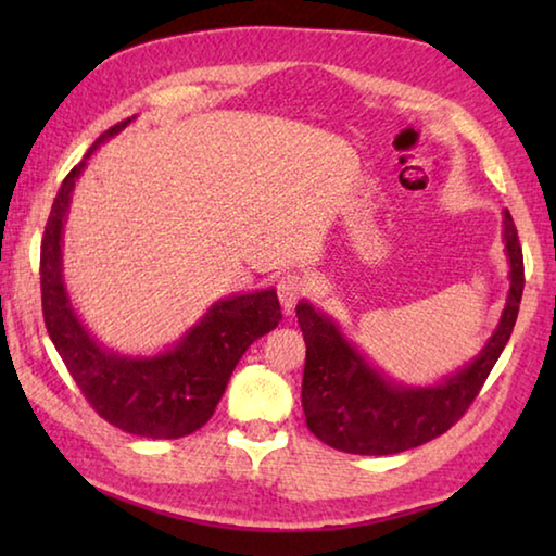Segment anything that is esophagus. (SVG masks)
Returning a JSON list of instances; mask_svg holds the SVG:
<instances>
[{"label": "esophagus", "mask_w": 556, "mask_h": 556, "mask_svg": "<svg viewBox=\"0 0 556 556\" xmlns=\"http://www.w3.org/2000/svg\"><path fill=\"white\" fill-rule=\"evenodd\" d=\"M308 291H312V281H308L306 275H299V271H289V275L281 277L277 285V294L287 314L294 312V306L308 294Z\"/></svg>", "instance_id": "obj_1"}]
</instances>
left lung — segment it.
<instances>
[{
	"label": "left lung",
	"instance_id": "1",
	"mask_svg": "<svg viewBox=\"0 0 556 556\" xmlns=\"http://www.w3.org/2000/svg\"><path fill=\"white\" fill-rule=\"evenodd\" d=\"M503 240L510 262V291L501 324L466 368L429 388H407L388 380L345 341L331 318L316 312L308 301H299L296 318L306 341L301 407L314 437L345 454L388 456L427 444L464 417L510 341L520 312L522 248L507 211Z\"/></svg>",
	"mask_w": 556,
	"mask_h": 556
}]
</instances>
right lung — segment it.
<instances>
[{
	"instance_id": "right-lung-1",
	"label": "right lung",
	"mask_w": 556,
	"mask_h": 556,
	"mask_svg": "<svg viewBox=\"0 0 556 556\" xmlns=\"http://www.w3.org/2000/svg\"><path fill=\"white\" fill-rule=\"evenodd\" d=\"M135 117L110 127L63 178L41 240V306L55 351L90 407L127 434L178 439L213 417L242 353L281 321L275 289L215 301L199 324L166 353L129 357L108 351L78 314L63 285V223L75 181L96 149Z\"/></svg>"
}]
</instances>
